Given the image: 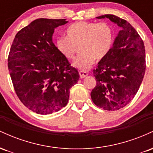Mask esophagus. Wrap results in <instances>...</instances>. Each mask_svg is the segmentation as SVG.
I'll return each instance as SVG.
<instances>
[{"instance_id":"1","label":"esophagus","mask_w":153,"mask_h":153,"mask_svg":"<svg viewBox=\"0 0 153 153\" xmlns=\"http://www.w3.org/2000/svg\"><path fill=\"white\" fill-rule=\"evenodd\" d=\"M79 74H80V78H85V77H86L87 75H88V73H86V72H85V71H80Z\"/></svg>"}]
</instances>
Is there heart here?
<instances>
[{
  "mask_svg": "<svg viewBox=\"0 0 153 153\" xmlns=\"http://www.w3.org/2000/svg\"><path fill=\"white\" fill-rule=\"evenodd\" d=\"M66 37H59L56 47L65 58L73 60L78 49L81 54L74 66L85 71L92 65L95 59L101 60L111 50L114 42L113 28L108 23L78 22L66 29Z\"/></svg>",
  "mask_w": 153,
  "mask_h": 153,
  "instance_id": "heart-1",
  "label": "heart"
}]
</instances>
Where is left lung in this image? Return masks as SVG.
Instances as JSON below:
<instances>
[{"mask_svg": "<svg viewBox=\"0 0 153 153\" xmlns=\"http://www.w3.org/2000/svg\"><path fill=\"white\" fill-rule=\"evenodd\" d=\"M96 18H107L122 27L109 54L93 71L96 85L91 93L96 106L117 111L130 102L140 88L146 69L145 45L137 31L124 19L111 14Z\"/></svg>", "mask_w": 153, "mask_h": 153, "instance_id": "8db88e82", "label": "left lung"}]
</instances>
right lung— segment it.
<instances>
[{
	"instance_id": "right-lung-1",
	"label": "right lung",
	"mask_w": 153,
	"mask_h": 153,
	"mask_svg": "<svg viewBox=\"0 0 153 153\" xmlns=\"http://www.w3.org/2000/svg\"><path fill=\"white\" fill-rule=\"evenodd\" d=\"M66 19H38L16 34L8 67L16 94L22 103L39 114L58 111L68 102L78 71L59 53L52 34Z\"/></svg>"
}]
</instances>
